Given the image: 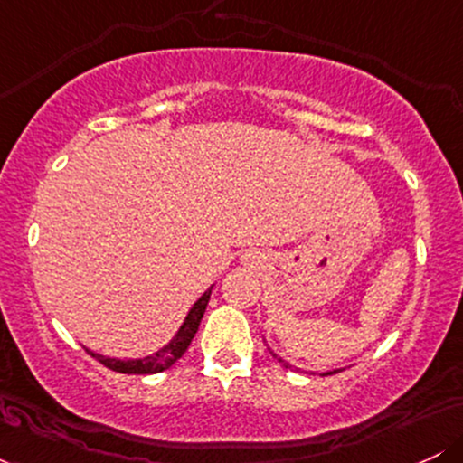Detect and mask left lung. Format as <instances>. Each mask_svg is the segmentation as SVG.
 Listing matches in <instances>:
<instances>
[{"label":"left lung","instance_id":"obj_1","mask_svg":"<svg viewBox=\"0 0 463 463\" xmlns=\"http://www.w3.org/2000/svg\"><path fill=\"white\" fill-rule=\"evenodd\" d=\"M339 370H333V372H324V376H328V374H337Z\"/></svg>","mask_w":463,"mask_h":463}]
</instances>
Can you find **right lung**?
I'll return each instance as SVG.
<instances>
[{
  "instance_id": "obj_1",
  "label": "right lung",
  "mask_w": 463,
  "mask_h": 463,
  "mask_svg": "<svg viewBox=\"0 0 463 463\" xmlns=\"http://www.w3.org/2000/svg\"><path fill=\"white\" fill-rule=\"evenodd\" d=\"M209 298H211V289L204 291V296L195 302L194 309L189 311L187 320H184L183 326H180V331L176 333V337H174L167 346L158 350V353L150 354V357L135 359V361H121V359L102 357V354H95V353H91V350H87V353L91 354V357L98 359L99 364L106 365L109 370L121 372V374H156V372L172 368V365L176 364V361L183 357L184 353H187L191 339H194L195 333H198V326L202 322V316H204V311H206V305H209Z\"/></svg>"
}]
</instances>
